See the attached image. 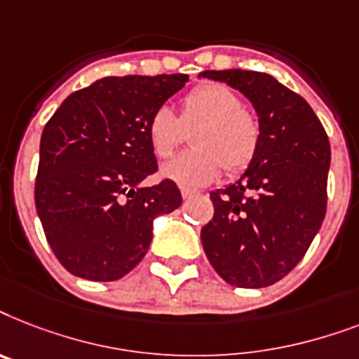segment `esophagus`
Here are the masks:
<instances>
[{
    "label": "esophagus",
    "mask_w": 359,
    "mask_h": 359,
    "mask_svg": "<svg viewBox=\"0 0 359 359\" xmlns=\"http://www.w3.org/2000/svg\"><path fill=\"white\" fill-rule=\"evenodd\" d=\"M193 194H194V191H191V189H182L183 200H189V198L193 196Z\"/></svg>",
    "instance_id": "1"
}]
</instances>
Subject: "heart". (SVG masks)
Instances as JSON below:
<instances>
[{"instance_id": "1", "label": "heart", "mask_w": 359, "mask_h": 359, "mask_svg": "<svg viewBox=\"0 0 359 359\" xmlns=\"http://www.w3.org/2000/svg\"><path fill=\"white\" fill-rule=\"evenodd\" d=\"M194 150L183 151L163 165V176L183 187H203L220 176L239 174L256 157L259 122L233 88L224 83H203L183 98L182 116L161 105L148 120V140L154 154L165 159L193 131Z\"/></svg>"}]
</instances>
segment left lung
<instances>
[{
    "label": "left lung",
    "instance_id": "1",
    "mask_svg": "<svg viewBox=\"0 0 359 359\" xmlns=\"http://www.w3.org/2000/svg\"><path fill=\"white\" fill-rule=\"evenodd\" d=\"M202 76L245 94L259 118L256 157L237 182L211 193L203 252L229 285L266 287L293 271L325 220L328 135L309 103L269 74Z\"/></svg>",
    "mask_w": 359,
    "mask_h": 359
}]
</instances>
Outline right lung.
<instances>
[{"label": "right lung", "mask_w": 359, "mask_h": 359, "mask_svg": "<svg viewBox=\"0 0 359 359\" xmlns=\"http://www.w3.org/2000/svg\"><path fill=\"white\" fill-rule=\"evenodd\" d=\"M187 81V74L103 77L72 93L44 126L34 205L74 276H126L148 252L154 219L182 205L170 180L140 182L157 170L148 120Z\"/></svg>", "instance_id": "1"}]
</instances>
